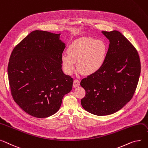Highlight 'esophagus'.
<instances>
[{"label":"esophagus","instance_id":"obj_1","mask_svg":"<svg viewBox=\"0 0 148 148\" xmlns=\"http://www.w3.org/2000/svg\"><path fill=\"white\" fill-rule=\"evenodd\" d=\"M80 82L79 80L78 79H75L74 80V82H73V86L74 87H78L80 86Z\"/></svg>","mask_w":148,"mask_h":148}]
</instances>
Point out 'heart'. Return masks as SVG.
I'll list each match as a JSON object with an SVG mask.
<instances>
[{
    "mask_svg": "<svg viewBox=\"0 0 148 148\" xmlns=\"http://www.w3.org/2000/svg\"><path fill=\"white\" fill-rule=\"evenodd\" d=\"M108 48L101 40L92 37H82L73 42L63 54L62 62L66 73L71 74L77 62L78 70L86 75L97 72L105 61Z\"/></svg>",
    "mask_w": 148,
    "mask_h": 148,
    "instance_id": "heart-1",
    "label": "heart"
}]
</instances>
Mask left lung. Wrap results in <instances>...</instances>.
Segmentation results:
<instances>
[{"instance_id": "left-lung-1", "label": "left lung", "mask_w": 148, "mask_h": 148, "mask_svg": "<svg viewBox=\"0 0 148 148\" xmlns=\"http://www.w3.org/2000/svg\"><path fill=\"white\" fill-rule=\"evenodd\" d=\"M102 33L110 42L104 64L80 82L86 91L83 108L101 116L117 112L132 99L141 70L136 49L120 32Z\"/></svg>"}]
</instances>
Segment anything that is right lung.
Here are the masks:
<instances>
[{
  "label": "right lung",
  "mask_w": 148,
  "mask_h": 148,
  "mask_svg": "<svg viewBox=\"0 0 148 148\" xmlns=\"http://www.w3.org/2000/svg\"><path fill=\"white\" fill-rule=\"evenodd\" d=\"M60 35L33 31L14 47L9 58L12 96L23 110L34 117L55 114L64 96L72 90L73 78L62 70L65 45Z\"/></svg>",
  "instance_id": "right-lung-1"
}]
</instances>
